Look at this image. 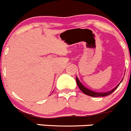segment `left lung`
I'll return each instance as SVG.
<instances>
[{"mask_svg": "<svg viewBox=\"0 0 131 131\" xmlns=\"http://www.w3.org/2000/svg\"><path fill=\"white\" fill-rule=\"evenodd\" d=\"M122 81H121V82H122ZM76 82H77V84H78V86H79V89H80V90H81L84 94L88 95V96H92V97H103V96H108V95H110L111 94H112V92H113L118 87V86H119V84H120L119 83V85H117L114 89L111 90V91L107 92H96L92 91V90H90V89L85 87V86H84L83 85H82V83L79 81V80L78 79V78H77V77H76Z\"/></svg>", "mask_w": 131, "mask_h": 131, "instance_id": "obj_1", "label": "left lung"}]
</instances>
